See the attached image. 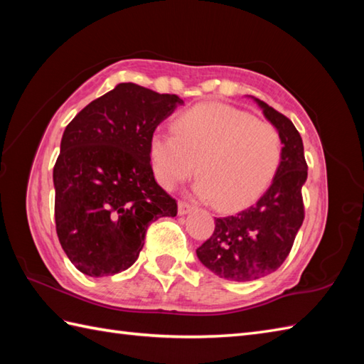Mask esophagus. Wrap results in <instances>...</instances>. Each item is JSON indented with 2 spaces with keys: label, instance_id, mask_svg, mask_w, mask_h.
<instances>
[{
  "label": "esophagus",
  "instance_id": "1",
  "mask_svg": "<svg viewBox=\"0 0 364 364\" xmlns=\"http://www.w3.org/2000/svg\"><path fill=\"white\" fill-rule=\"evenodd\" d=\"M192 210H194V206L186 203V202H180V203H178V214H180V215H186V214H189Z\"/></svg>",
  "mask_w": 364,
  "mask_h": 364
}]
</instances>
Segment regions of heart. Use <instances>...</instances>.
I'll return each instance as SVG.
<instances>
[{
    "label": "heart",
    "mask_w": 364,
    "mask_h": 364,
    "mask_svg": "<svg viewBox=\"0 0 364 364\" xmlns=\"http://www.w3.org/2000/svg\"><path fill=\"white\" fill-rule=\"evenodd\" d=\"M173 132L150 139L154 175L166 189L194 173L196 194L215 200L222 211L252 203L267 189L282 161V137L274 125L220 103L191 107L178 115Z\"/></svg>",
    "instance_id": "b5f03b06"
}]
</instances>
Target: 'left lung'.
I'll list each match as a JSON object with an SVG mask.
<instances>
[{
    "label": "left lung",
    "mask_w": 364,
    "mask_h": 364,
    "mask_svg": "<svg viewBox=\"0 0 364 364\" xmlns=\"http://www.w3.org/2000/svg\"><path fill=\"white\" fill-rule=\"evenodd\" d=\"M253 98L282 137V161L269 189L257 203L218 218L211 237L197 249L200 262L231 282H252L272 274L291 252L305 218L301 186L308 176L304 142L294 123Z\"/></svg>",
    "instance_id": "left-lung-1"
}]
</instances>
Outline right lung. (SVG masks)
<instances>
[{
    "label": "right lung",
    "instance_id": "add662e5",
    "mask_svg": "<svg viewBox=\"0 0 364 364\" xmlns=\"http://www.w3.org/2000/svg\"><path fill=\"white\" fill-rule=\"evenodd\" d=\"M184 102L120 82L68 123L53 168L54 219L72 264L89 277L127 270L153 220L176 202L154 180L150 139Z\"/></svg>",
    "mask_w": 364,
    "mask_h": 364
}]
</instances>
